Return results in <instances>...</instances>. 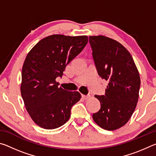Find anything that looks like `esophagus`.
<instances>
[{
  "mask_svg": "<svg viewBox=\"0 0 156 156\" xmlns=\"http://www.w3.org/2000/svg\"><path fill=\"white\" fill-rule=\"evenodd\" d=\"M82 97L84 99H85V100H87V99H89V98H90V96H89V95H82Z\"/></svg>",
  "mask_w": 156,
  "mask_h": 156,
  "instance_id": "1",
  "label": "esophagus"
}]
</instances>
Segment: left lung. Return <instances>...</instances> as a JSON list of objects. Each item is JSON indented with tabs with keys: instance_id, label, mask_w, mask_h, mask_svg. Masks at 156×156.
Listing matches in <instances>:
<instances>
[{
	"instance_id": "left-lung-1",
	"label": "left lung",
	"mask_w": 156,
	"mask_h": 156,
	"mask_svg": "<svg viewBox=\"0 0 156 156\" xmlns=\"http://www.w3.org/2000/svg\"><path fill=\"white\" fill-rule=\"evenodd\" d=\"M92 56L98 75L109 80L105 94L96 97L100 109L92 117L106 130L122 127L136 107L140 78L133 58L125 47L104 36H89Z\"/></svg>"
}]
</instances>
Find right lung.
I'll use <instances>...</instances> for the list:
<instances>
[{
  "mask_svg": "<svg viewBox=\"0 0 156 156\" xmlns=\"http://www.w3.org/2000/svg\"><path fill=\"white\" fill-rule=\"evenodd\" d=\"M87 36L51 35L28 53L22 69L20 91L26 109L36 125L46 129L60 127L69 119L71 109L81 98L78 91L58 87L66 66L86 46Z\"/></svg>",
  "mask_w": 156,
  "mask_h": 156,
  "instance_id": "obj_1",
  "label": "right lung"
}]
</instances>
